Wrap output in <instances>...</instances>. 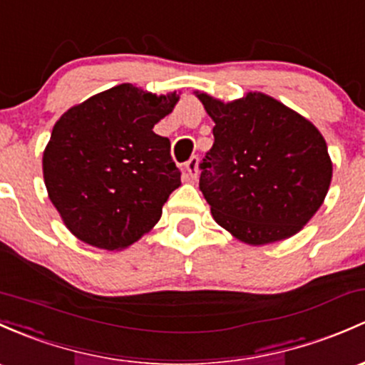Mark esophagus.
<instances>
[{"mask_svg":"<svg viewBox=\"0 0 365 365\" xmlns=\"http://www.w3.org/2000/svg\"><path fill=\"white\" fill-rule=\"evenodd\" d=\"M185 171H187V176H189L190 180L197 178V175H199V157L197 155H192L189 160H187Z\"/></svg>","mask_w":365,"mask_h":365,"instance_id":"34e87169","label":"esophagus"}]
</instances>
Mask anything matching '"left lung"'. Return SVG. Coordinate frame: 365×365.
I'll return each mask as SVG.
<instances>
[{
  "label": "left lung",
  "mask_w": 365,
  "mask_h": 365,
  "mask_svg": "<svg viewBox=\"0 0 365 365\" xmlns=\"http://www.w3.org/2000/svg\"><path fill=\"white\" fill-rule=\"evenodd\" d=\"M213 118L199 189L218 225L248 245L301 231L327 195L332 163L320 131L262 92L222 103L195 92Z\"/></svg>",
  "instance_id": "8db88e82"
}]
</instances>
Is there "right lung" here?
Masks as SVG:
<instances>
[{"label":"right lung","instance_id":"add662e5","mask_svg":"<svg viewBox=\"0 0 365 365\" xmlns=\"http://www.w3.org/2000/svg\"><path fill=\"white\" fill-rule=\"evenodd\" d=\"M131 83L99 92L68 110L43 152L48 197L83 243L122 250L159 222L180 187L168 138L153 125L178 103Z\"/></svg>","mask_w":365,"mask_h":365}]
</instances>
